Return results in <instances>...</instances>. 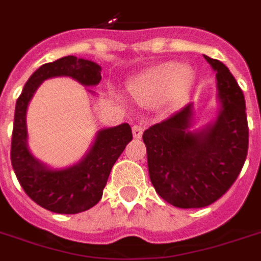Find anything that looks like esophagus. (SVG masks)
<instances>
[{"mask_svg":"<svg viewBox=\"0 0 261 261\" xmlns=\"http://www.w3.org/2000/svg\"><path fill=\"white\" fill-rule=\"evenodd\" d=\"M143 130H145V127L138 126V124L133 127V135H134V138H137V139L141 138L143 134Z\"/></svg>","mask_w":261,"mask_h":261,"instance_id":"esophagus-1","label":"esophagus"}]
</instances>
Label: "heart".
<instances>
[{"mask_svg": "<svg viewBox=\"0 0 261 261\" xmlns=\"http://www.w3.org/2000/svg\"><path fill=\"white\" fill-rule=\"evenodd\" d=\"M191 79L190 67L178 62H167L131 81L128 93L139 106H157L169 97H180L190 85Z\"/></svg>", "mask_w": 261, "mask_h": 261, "instance_id": "obj_1", "label": "heart"}]
</instances>
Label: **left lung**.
Here are the masks:
<instances>
[{
  "mask_svg": "<svg viewBox=\"0 0 261 261\" xmlns=\"http://www.w3.org/2000/svg\"><path fill=\"white\" fill-rule=\"evenodd\" d=\"M204 59L217 79V118L194 128V106L190 102L142 135L155 192L180 208H199L218 200L239 177L248 153L243 90L222 62L206 55Z\"/></svg>",
  "mask_w": 261,
  "mask_h": 261,
  "instance_id": "8db88e82",
  "label": "left lung"
}]
</instances>
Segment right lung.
Instances as JSON below:
<instances>
[{
  "mask_svg": "<svg viewBox=\"0 0 261 261\" xmlns=\"http://www.w3.org/2000/svg\"><path fill=\"white\" fill-rule=\"evenodd\" d=\"M54 77H70L84 87H96L101 80V66L67 55L44 63L31 75L16 101L10 160L18 182L35 203L58 214H77L89 210L101 199L111 169L133 134L128 123L100 128L79 163L66 168H51L42 163L28 147L27 110L40 84Z\"/></svg>",
  "mask_w": 261,
  "mask_h": 261,
  "instance_id": "1",
  "label": "right lung"
}]
</instances>
